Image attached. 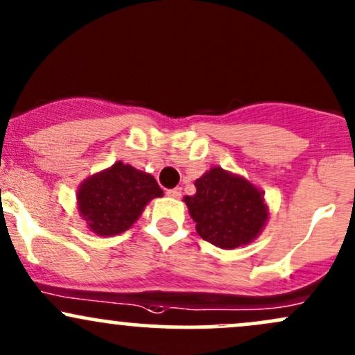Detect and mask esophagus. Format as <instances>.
I'll return each instance as SVG.
<instances>
[{
  "label": "esophagus",
  "mask_w": 355,
  "mask_h": 355,
  "mask_svg": "<svg viewBox=\"0 0 355 355\" xmlns=\"http://www.w3.org/2000/svg\"><path fill=\"white\" fill-rule=\"evenodd\" d=\"M166 194H167V196H171V198H181V188L167 189Z\"/></svg>",
  "instance_id": "34e87169"
}]
</instances>
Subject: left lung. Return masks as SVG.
I'll list each match as a JSON object with an SVG mask.
<instances>
[{
  "label": "left lung",
  "instance_id": "obj_1",
  "mask_svg": "<svg viewBox=\"0 0 355 355\" xmlns=\"http://www.w3.org/2000/svg\"><path fill=\"white\" fill-rule=\"evenodd\" d=\"M194 186L196 194L184 196V201L201 239L222 249H235L261 234L268 208L262 193L249 181L213 167Z\"/></svg>",
  "mask_w": 355,
  "mask_h": 355
}]
</instances>
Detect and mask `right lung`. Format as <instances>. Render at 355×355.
Masks as SVG:
<instances>
[{
  "mask_svg": "<svg viewBox=\"0 0 355 355\" xmlns=\"http://www.w3.org/2000/svg\"><path fill=\"white\" fill-rule=\"evenodd\" d=\"M159 196L162 189L154 176L116 162L83 182L78 205L91 230L108 237L130 228L148 201Z\"/></svg>",
  "mask_w": 355,
  "mask_h": 355,
  "instance_id": "add662e5",
  "label": "right lung"
}]
</instances>
